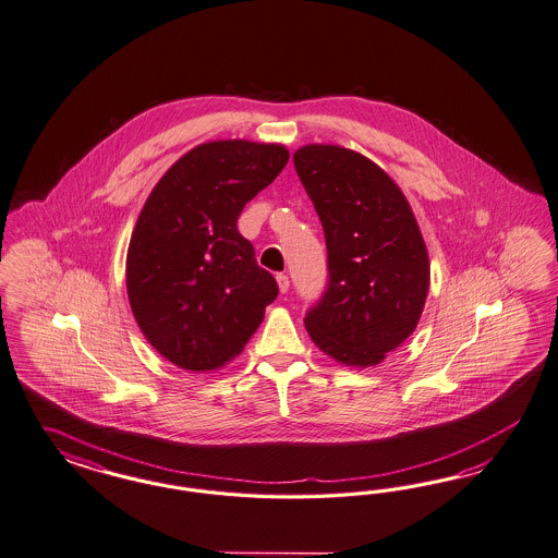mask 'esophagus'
I'll return each instance as SVG.
<instances>
[{"instance_id": "34e87169", "label": "esophagus", "mask_w": 558, "mask_h": 558, "mask_svg": "<svg viewBox=\"0 0 558 558\" xmlns=\"http://www.w3.org/2000/svg\"><path fill=\"white\" fill-rule=\"evenodd\" d=\"M276 284H278V290L284 294L288 292V288H290V280H288L287 274H278L276 276Z\"/></svg>"}]
</instances>
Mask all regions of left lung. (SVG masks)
I'll return each instance as SVG.
<instances>
[{
	"label": "left lung",
	"mask_w": 558,
	"mask_h": 558,
	"mask_svg": "<svg viewBox=\"0 0 558 558\" xmlns=\"http://www.w3.org/2000/svg\"><path fill=\"white\" fill-rule=\"evenodd\" d=\"M292 161L322 219L329 257V287L304 327L341 366L371 368L422 319L429 290L422 229L401 187L366 155L311 143Z\"/></svg>",
	"instance_id": "8db88e82"
}]
</instances>
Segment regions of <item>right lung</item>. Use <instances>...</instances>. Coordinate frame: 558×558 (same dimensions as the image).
<instances>
[{
    "mask_svg": "<svg viewBox=\"0 0 558 558\" xmlns=\"http://www.w3.org/2000/svg\"><path fill=\"white\" fill-rule=\"evenodd\" d=\"M280 143L208 141L161 175L126 252V294L141 333L190 372H215L243 352L278 296L236 219L288 163Z\"/></svg>",
    "mask_w": 558,
    "mask_h": 558,
    "instance_id": "add662e5",
    "label": "right lung"
}]
</instances>
